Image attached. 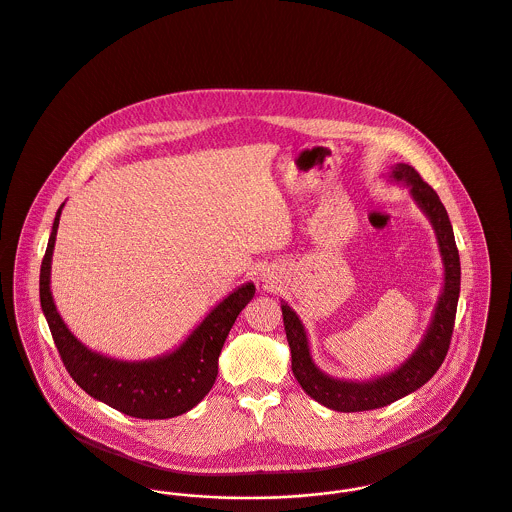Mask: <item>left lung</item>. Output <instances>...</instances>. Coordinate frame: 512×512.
<instances>
[{"label":"left lung","mask_w":512,"mask_h":512,"mask_svg":"<svg viewBox=\"0 0 512 512\" xmlns=\"http://www.w3.org/2000/svg\"><path fill=\"white\" fill-rule=\"evenodd\" d=\"M388 176L394 182H402L408 186L413 202L427 215L429 223L433 225L435 237L439 242V252L443 258V291L433 310L431 322L415 351L398 369L386 375L375 376L371 380L334 378L316 367L310 355L305 324L301 322L299 314L293 308L285 301H281L283 326L291 347L293 375L312 400L326 408L345 413L384 408L415 392L427 380H431V376L439 371L446 357L460 297V256L443 202L439 200L437 192L427 182H423L419 172L406 163L394 165Z\"/></svg>","instance_id":"obj_1"}]
</instances>
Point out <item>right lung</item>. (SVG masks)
<instances>
[{
    "label": "right lung",
    "mask_w": 512,
    "mask_h": 512,
    "mask_svg": "<svg viewBox=\"0 0 512 512\" xmlns=\"http://www.w3.org/2000/svg\"><path fill=\"white\" fill-rule=\"evenodd\" d=\"M60 205L40 266V307L71 378L95 400L139 419H169L198 406L217 378V361L240 310L256 287L244 283L207 312L174 351L145 361H122L89 349L69 332L50 291Z\"/></svg>",
    "instance_id": "add662e5"
}]
</instances>
